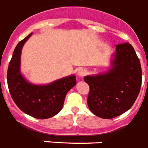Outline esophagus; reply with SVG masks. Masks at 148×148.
<instances>
[{"label": "esophagus", "mask_w": 148, "mask_h": 148, "mask_svg": "<svg viewBox=\"0 0 148 148\" xmlns=\"http://www.w3.org/2000/svg\"><path fill=\"white\" fill-rule=\"evenodd\" d=\"M86 73H87L86 69H79L78 70L77 75H78V76H79V77H83V76H84V75H86Z\"/></svg>", "instance_id": "1"}]
</instances>
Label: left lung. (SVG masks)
Returning a JSON list of instances; mask_svg holds the SVG:
<instances>
[{"label":"left lung","instance_id":"left-lung-1","mask_svg":"<svg viewBox=\"0 0 148 148\" xmlns=\"http://www.w3.org/2000/svg\"><path fill=\"white\" fill-rule=\"evenodd\" d=\"M110 61L106 71L84 78L90 87L89 110L104 119L129 110L138 97L142 82L140 62L131 44L117 45Z\"/></svg>","mask_w":148,"mask_h":148}]
</instances>
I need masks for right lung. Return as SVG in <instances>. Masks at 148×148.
I'll return each instance as SVG.
<instances>
[{
	"label": "right lung",
	"instance_id": "obj_1",
	"mask_svg": "<svg viewBox=\"0 0 148 148\" xmlns=\"http://www.w3.org/2000/svg\"><path fill=\"white\" fill-rule=\"evenodd\" d=\"M31 34L20 41L14 49L8 69V86L14 102L23 113L38 119H47L61 110L67 93L76 84V79L72 74L47 84L28 81L20 66L23 47Z\"/></svg>",
	"mask_w": 148,
	"mask_h": 148
}]
</instances>
